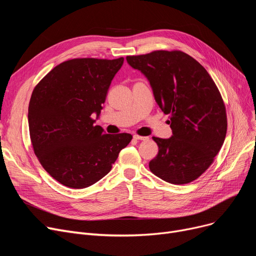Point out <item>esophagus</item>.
<instances>
[{
  "label": "esophagus",
  "mask_w": 256,
  "mask_h": 256,
  "mask_svg": "<svg viewBox=\"0 0 256 256\" xmlns=\"http://www.w3.org/2000/svg\"><path fill=\"white\" fill-rule=\"evenodd\" d=\"M134 139H135V140H140V141H147V140H148V137L139 136V135H134Z\"/></svg>",
  "instance_id": "34e87169"
}]
</instances>
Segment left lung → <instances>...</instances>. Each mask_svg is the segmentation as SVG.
<instances>
[{"label": "left lung", "instance_id": "left-lung-1", "mask_svg": "<svg viewBox=\"0 0 256 256\" xmlns=\"http://www.w3.org/2000/svg\"><path fill=\"white\" fill-rule=\"evenodd\" d=\"M126 61L148 80L156 104L170 115L172 136L152 137L158 152L150 171L173 184L195 180L214 162L226 136V110L216 84L202 65L180 50H154Z\"/></svg>", "mask_w": 256, "mask_h": 256}]
</instances>
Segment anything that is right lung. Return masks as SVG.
Instances as JSON below:
<instances>
[{"instance_id":"right-lung-1","label":"right lung","mask_w":256,"mask_h":256,"mask_svg":"<svg viewBox=\"0 0 256 256\" xmlns=\"http://www.w3.org/2000/svg\"><path fill=\"white\" fill-rule=\"evenodd\" d=\"M124 59L80 58L52 68L32 92L29 130L40 164L57 182L84 189L110 172L130 134L94 126Z\"/></svg>"}]
</instances>
